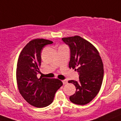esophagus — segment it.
<instances>
[{"instance_id":"esophagus-1","label":"esophagus","mask_w":121,"mask_h":121,"mask_svg":"<svg viewBox=\"0 0 121 121\" xmlns=\"http://www.w3.org/2000/svg\"><path fill=\"white\" fill-rule=\"evenodd\" d=\"M62 82H63V84H67L68 81H66V80H63Z\"/></svg>"}]
</instances>
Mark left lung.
Returning a JSON list of instances; mask_svg holds the SVG:
<instances>
[{
	"mask_svg": "<svg viewBox=\"0 0 121 121\" xmlns=\"http://www.w3.org/2000/svg\"><path fill=\"white\" fill-rule=\"evenodd\" d=\"M62 39L70 48L69 68L75 69L79 74L78 81H68L76 87L75 93L69 99L75 104L84 105L100 90L104 75L103 62L97 49L83 38L75 35Z\"/></svg>",
	"mask_w": 121,
	"mask_h": 121,
	"instance_id": "8db88e82",
	"label": "left lung"
}]
</instances>
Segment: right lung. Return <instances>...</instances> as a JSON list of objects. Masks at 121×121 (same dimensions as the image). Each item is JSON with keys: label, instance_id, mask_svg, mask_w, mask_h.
Returning <instances> with one entry per match:
<instances>
[{"label": "right lung", "instance_id": "add662e5", "mask_svg": "<svg viewBox=\"0 0 121 121\" xmlns=\"http://www.w3.org/2000/svg\"><path fill=\"white\" fill-rule=\"evenodd\" d=\"M52 43L43 39L31 40L21 52L17 62L16 75L19 93L29 104L37 108L51 104L56 92L63 85L58 79L37 77L41 65V50Z\"/></svg>", "mask_w": 121, "mask_h": 121}]
</instances>
